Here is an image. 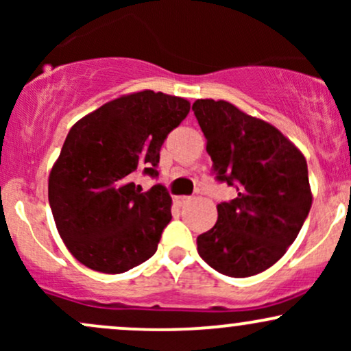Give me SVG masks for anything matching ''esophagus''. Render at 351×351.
<instances>
[{"instance_id":"34e87169","label":"esophagus","mask_w":351,"mask_h":351,"mask_svg":"<svg viewBox=\"0 0 351 351\" xmlns=\"http://www.w3.org/2000/svg\"><path fill=\"white\" fill-rule=\"evenodd\" d=\"M173 201H175L176 206H184V204L191 201V198H189V196H175V199Z\"/></svg>"}]
</instances>
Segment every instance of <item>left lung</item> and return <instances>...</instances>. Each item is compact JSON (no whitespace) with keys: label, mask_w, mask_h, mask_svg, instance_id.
I'll return each mask as SVG.
<instances>
[{"label":"left lung","mask_w":351,"mask_h":351,"mask_svg":"<svg viewBox=\"0 0 351 351\" xmlns=\"http://www.w3.org/2000/svg\"><path fill=\"white\" fill-rule=\"evenodd\" d=\"M216 181L234 186L215 228L198 236L201 259L228 277H251L284 256L312 206L308 170L295 145L224 100L193 104Z\"/></svg>","instance_id":"obj_1"}]
</instances>
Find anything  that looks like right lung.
Segmentation results:
<instances>
[{
  "instance_id": "right-lung-1",
  "label": "right lung",
  "mask_w": 351,
  "mask_h": 351,
  "mask_svg": "<svg viewBox=\"0 0 351 351\" xmlns=\"http://www.w3.org/2000/svg\"><path fill=\"white\" fill-rule=\"evenodd\" d=\"M189 102L143 90L106 104L71 128L49 175V204L72 256L92 271L122 274L148 261L171 221L163 184L142 191L135 175L158 178L160 150Z\"/></svg>"
}]
</instances>
